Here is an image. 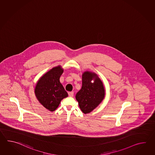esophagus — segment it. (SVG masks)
Returning a JSON list of instances; mask_svg holds the SVG:
<instances>
[{
  "mask_svg": "<svg viewBox=\"0 0 155 155\" xmlns=\"http://www.w3.org/2000/svg\"><path fill=\"white\" fill-rule=\"evenodd\" d=\"M68 94L70 97H73L74 96V92H68Z\"/></svg>",
  "mask_w": 155,
  "mask_h": 155,
  "instance_id": "esophagus-1",
  "label": "esophagus"
}]
</instances>
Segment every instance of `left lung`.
<instances>
[{
	"instance_id": "obj_1",
	"label": "left lung",
	"mask_w": 155,
	"mask_h": 155,
	"mask_svg": "<svg viewBox=\"0 0 155 155\" xmlns=\"http://www.w3.org/2000/svg\"><path fill=\"white\" fill-rule=\"evenodd\" d=\"M92 79L94 80L93 83ZM105 97L102 81L95 73L86 71L82 74V87L76 95L79 107L84 114H87L99 105Z\"/></svg>"
}]
</instances>
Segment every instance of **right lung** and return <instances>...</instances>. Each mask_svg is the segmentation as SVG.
Segmentation results:
<instances>
[{
	"instance_id": "right-lung-1",
	"label": "right lung",
	"mask_w": 155,
	"mask_h": 155,
	"mask_svg": "<svg viewBox=\"0 0 155 155\" xmlns=\"http://www.w3.org/2000/svg\"><path fill=\"white\" fill-rule=\"evenodd\" d=\"M63 73L61 66L54 68L44 74L36 84L35 94L44 107L50 111H55L60 101L68 94L60 82Z\"/></svg>"
}]
</instances>
